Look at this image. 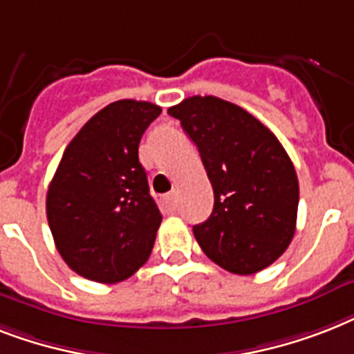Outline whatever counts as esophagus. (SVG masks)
I'll return each instance as SVG.
<instances>
[{
  "instance_id": "34e87169",
  "label": "esophagus",
  "mask_w": 354,
  "mask_h": 354,
  "mask_svg": "<svg viewBox=\"0 0 354 354\" xmlns=\"http://www.w3.org/2000/svg\"><path fill=\"white\" fill-rule=\"evenodd\" d=\"M161 205H163V209H165L167 213L176 211V194H165V196L161 198Z\"/></svg>"
}]
</instances>
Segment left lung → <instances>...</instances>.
I'll list each match as a JSON object with an SVG mask.
<instances>
[{"label": "left lung", "instance_id": "1", "mask_svg": "<svg viewBox=\"0 0 354 354\" xmlns=\"http://www.w3.org/2000/svg\"><path fill=\"white\" fill-rule=\"evenodd\" d=\"M213 185L215 205L193 227L200 248L227 272L250 275L283 255L296 232L299 183L279 139L233 102L194 95L171 106Z\"/></svg>", "mask_w": 354, "mask_h": 354}]
</instances>
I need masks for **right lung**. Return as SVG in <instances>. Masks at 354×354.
<instances>
[{
	"mask_svg": "<svg viewBox=\"0 0 354 354\" xmlns=\"http://www.w3.org/2000/svg\"><path fill=\"white\" fill-rule=\"evenodd\" d=\"M160 113L152 102L115 101L64 150L47 189V222L58 253L86 279L119 283L150 257L161 213L138 149Z\"/></svg>",
	"mask_w": 354,
	"mask_h": 354,
	"instance_id": "1",
	"label": "right lung"
}]
</instances>
